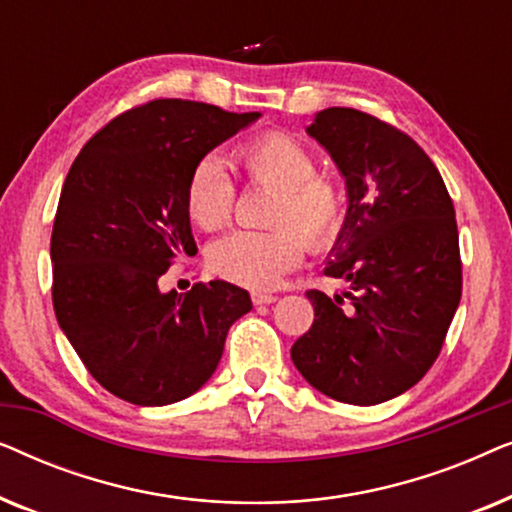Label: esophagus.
Segmentation results:
<instances>
[{"instance_id":"obj_1","label":"esophagus","mask_w":512,"mask_h":512,"mask_svg":"<svg viewBox=\"0 0 512 512\" xmlns=\"http://www.w3.org/2000/svg\"><path fill=\"white\" fill-rule=\"evenodd\" d=\"M275 300H277L275 293H268V291H254V293H251V303H254V305H270V303H275Z\"/></svg>"}]
</instances>
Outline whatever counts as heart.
<instances>
[{
	"label": "heart",
	"mask_w": 512,
	"mask_h": 512,
	"mask_svg": "<svg viewBox=\"0 0 512 512\" xmlns=\"http://www.w3.org/2000/svg\"><path fill=\"white\" fill-rule=\"evenodd\" d=\"M251 184L275 188L268 230H235L209 247L207 263L230 282L268 289L296 268L303 249L326 251L345 230V195L317 172L312 151L284 132H265L235 151ZM186 214L202 230H219L235 207V184L216 156H205L188 174Z\"/></svg>",
	"instance_id": "heart-1"
}]
</instances>
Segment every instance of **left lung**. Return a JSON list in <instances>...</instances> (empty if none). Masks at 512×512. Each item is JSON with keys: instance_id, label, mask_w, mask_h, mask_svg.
Returning a JSON list of instances; mask_svg holds the SVG:
<instances>
[{"instance_id": "1", "label": "left lung", "mask_w": 512, "mask_h": 512, "mask_svg": "<svg viewBox=\"0 0 512 512\" xmlns=\"http://www.w3.org/2000/svg\"><path fill=\"white\" fill-rule=\"evenodd\" d=\"M307 135L345 177V230L324 272L347 291L305 293L314 321L291 359L321 394L377 405L422 380L459 307L454 205L422 146L380 118L331 107Z\"/></svg>"}]
</instances>
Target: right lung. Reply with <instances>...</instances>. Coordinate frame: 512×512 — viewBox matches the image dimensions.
Returning a JSON list of instances; mask_svg holds the SVG:
<instances>
[{"label":"right lung","mask_w":512,"mask_h":512,"mask_svg":"<svg viewBox=\"0 0 512 512\" xmlns=\"http://www.w3.org/2000/svg\"><path fill=\"white\" fill-rule=\"evenodd\" d=\"M258 111L153 100L109 121L69 167L51 235L53 307L88 373L135 405H170L214 375L249 293L214 279L188 293L160 277L195 256L188 174Z\"/></svg>","instance_id":"obj_1"}]
</instances>
